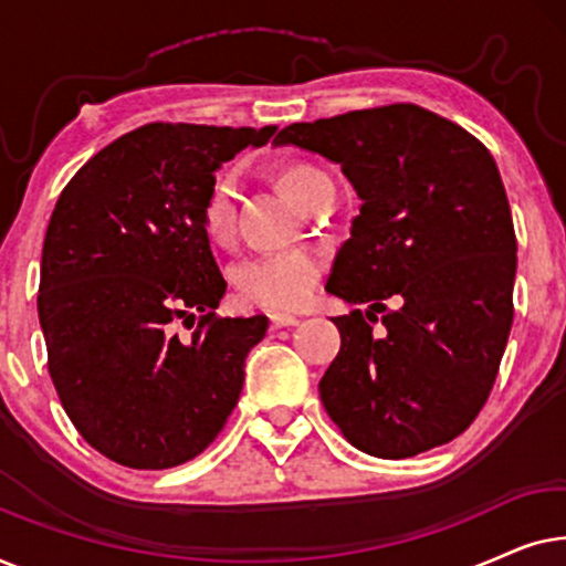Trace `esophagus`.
<instances>
[{"label": "esophagus", "instance_id": "esophagus-1", "mask_svg": "<svg viewBox=\"0 0 566 566\" xmlns=\"http://www.w3.org/2000/svg\"><path fill=\"white\" fill-rule=\"evenodd\" d=\"M301 319L293 314H270V327L281 329V327H296Z\"/></svg>", "mask_w": 566, "mask_h": 566}]
</instances>
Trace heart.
Returning a JSON list of instances; mask_svg holds the SVG:
<instances>
[{
	"label": "heart",
	"instance_id": "heart-1",
	"mask_svg": "<svg viewBox=\"0 0 566 566\" xmlns=\"http://www.w3.org/2000/svg\"><path fill=\"white\" fill-rule=\"evenodd\" d=\"M277 182L285 196L298 206H308L314 192L329 182L319 167L306 161H289L277 169ZM203 231L211 242H227L234 229V190L227 180H219L208 190L203 213ZM322 275L319 254L308 250H289L277 254L247 260L237 268L234 281L242 296L250 304L265 308H298L312 296L316 281Z\"/></svg>",
	"mask_w": 566,
	"mask_h": 566
}]
</instances>
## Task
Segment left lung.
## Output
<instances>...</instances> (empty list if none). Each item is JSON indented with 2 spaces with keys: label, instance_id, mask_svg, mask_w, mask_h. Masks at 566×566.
Returning <instances> with one entry per match:
<instances>
[{
  "label": "left lung",
  "instance_id": "8db88e82",
  "mask_svg": "<svg viewBox=\"0 0 566 566\" xmlns=\"http://www.w3.org/2000/svg\"><path fill=\"white\" fill-rule=\"evenodd\" d=\"M273 144L335 161L360 198L327 291L368 308L332 319L343 345L319 381L327 415L378 459L461 436L513 327L517 242L492 154L412 103L291 123Z\"/></svg>",
  "mask_w": 566,
  "mask_h": 566
}]
</instances>
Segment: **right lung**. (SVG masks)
Masks as SVG:
<instances>
[{
	"label": "right lung",
	"instance_id": "obj_1",
	"mask_svg": "<svg viewBox=\"0 0 566 566\" xmlns=\"http://www.w3.org/2000/svg\"><path fill=\"white\" fill-rule=\"evenodd\" d=\"M275 130L149 123L97 151L56 200L38 291L49 374L80 436L115 463L180 467L237 407L268 316H216L227 281L200 213L221 161ZM196 313L180 340L176 322Z\"/></svg>",
	"mask_w": 566,
	"mask_h": 566
}]
</instances>
